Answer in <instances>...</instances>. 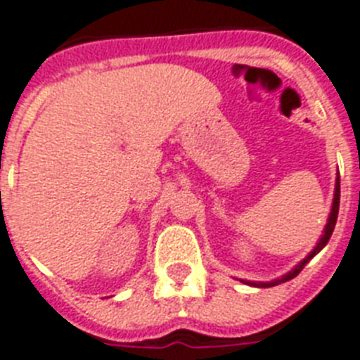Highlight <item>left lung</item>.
Wrapping results in <instances>:
<instances>
[{"label":"left lung","mask_w":360,"mask_h":360,"mask_svg":"<svg viewBox=\"0 0 360 360\" xmlns=\"http://www.w3.org/2000/svg\"><path fill=\"white\" fill-rule=\"evenodd\" d=\"M338 206H340V176L336 174V184H335V197H333V206H330V214H329V219H327V225L326 229H323V232H321L320 240H318V243H316V247L312 249V251L307 255V257L303 258V260L299 262L297 266H294L292 269H290L288 273H284L283 277L278 278H273V281H269V283H257V281H241V283L249 284V286H255V288H271V286H277V284L281 283H286V281H292L294 277H297L299 273H301V269H303L307 264H309L312 258L318 255V252L323 249V247L327 245V241H329L330 234H333V230H335V225H336V217H338Z\"/></svg>","instance_id":"obj_1"}]
</instances>
